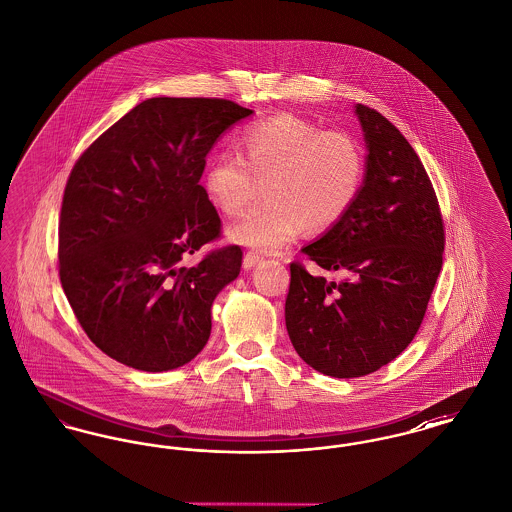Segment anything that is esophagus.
<instances>
[{
	"mask_svg": "<svg viewBox=\"0 0 512 512\" xmlns=\"http://www.w3.org/2000/svg\"><path fill=\"white\" fill-rule=\"evenodd\" d=\"M263 261V255L257 251H247L244 255V268H253Z\"/></svg>",
	"mask_w": 512,
	"mask_h": 512,
	"instance_id": "34e87169",
	"label": "esophagus"
}]
</instances>
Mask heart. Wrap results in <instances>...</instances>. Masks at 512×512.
<instances>
[{"label": "heart", "instance_id": "heart-1", "mask_svg": "<svg viewBox=\"0 0 512 512\" xmlns=\"http://www.w3.org/2000/svg\"><path fill=\"white\" fill-rule=\"evenodd\" d=\"M242 151H224L205 171V192L220 213L236 217L251 201L257 180H267L268 201L230 228L238 244L272 251L292 242L305 226H336L361 190L365 157L341 130H322L290 113L249 124Z\"/></svg>", "mask_w": 512, "mask_h": 512}]
</instances>
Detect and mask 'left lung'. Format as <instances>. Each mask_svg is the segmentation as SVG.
<instances>
[{"label": "left lung", "mask_w": 512, "mask_h": 512, "mask_svg": "<svg viewBox=\"0 0 512 512\" xmlns=\"http://www.w3.org/2000/svg\"><path fill=\"white\" fill-rule=\"evenodd\" d=\"M366 176L345 217L301 251L318 272L290 265L286 328L309 366L359 378L413 341L443 265L445 226L432 180L413 146L384 115L357 105Z\"/></svg>", "instance_id": "8db88e82"}]
</instances>
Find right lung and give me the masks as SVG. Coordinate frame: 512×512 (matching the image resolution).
Returning <instances> with one entry per match:
<instances>
[{"label":"right lung","instance_id":"add662e5","mask_svg":"<svg viewBox=\"0 0 512 512\" xmlns=\"http://www.w3.org/2000/svg\"><path fill=\"white\" fill-rule=\"evenodd\" d=\"M251 113L230 99H146L74 163L59 278L86 336L122 365L172 370L209 340L211 305L244 253L224 245L184 261L222 236L199 180L220 134Z\"/></svg>","mask_w":512,"mask_h":512}]
</instances>
